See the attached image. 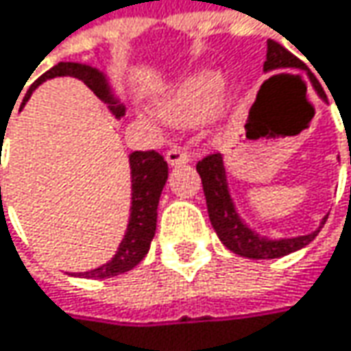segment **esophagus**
I'll return each mask as SVG.
<instances>
[{
    "label": "esophagus",
    "instance_id": "obj_1",
    "mask_svg": "<svg viewBox=\"0 0 351 351\" xmlns=\"http://www.w3.org/2000/svg\"><path fill=\"white\" fill-rule=\"evenodd\" d=\"M189 160H191V156L182 150V148H171L169 152H167V162L171 165V167H180V165H189Z\"/></svg>",
    "mask_w": 351,
    "mask_h": 351
}]
</instances>
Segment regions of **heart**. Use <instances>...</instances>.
I'll return each instance as SVG.
<instances>
[{
  "label": "heart",
  "instance_id": "b5f03b06",
  "mask_svg": "<svg viewBox=\"0 0 351 351\" xmlns=\"http://www.w3.org/2000/svg\"><path fill=\"white\" fill-rule=\"evenodd\" d=\"M223 92V78L203 70L180 82L156 106V116L171 126H193L208 118Z\"/></svg>",
  "mask_w": 351,
  "mask_h": 351
}]
</instances>
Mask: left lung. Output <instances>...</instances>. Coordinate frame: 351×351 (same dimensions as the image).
I'll return each instance as SVG.
<instances>
[{
	"label": "left lung",
	"mask_w": 351,
	"mask_h": 351,
	"mask_svg": "<svg viewBox=\"0 0 351 351\" xmlns=\"http://www.w3.org/2000/svg\"><path fill=\"white\" fill-rule=\"evenodd\" d=\"M265 72H277V70H307L300 58H295L291 51L283 48L281 44L267 40V62L263 64ZM309 80L313 84L317 96L326 102V94L324 88L319 86V82L313 78V74H309ZM351 162V160H350ZM197 173L203 180V191H205V199H207L208 219L210 225L215 229V233L219 235L221 243L237 253L241 257H249V259H279L285 257L293 251H300L305 245H309L311 241L317 237L319 229L324 227L326 219H322L319 227L307 235H298V237H283V239H269V237H261L255 229H251L239 210L235 207V201L231 197L229 191V182H227V171H225V160L223 154H208L203 160H199L197 165Z\"/></svg>",
	"instance_id": "1"
}]
</instances>
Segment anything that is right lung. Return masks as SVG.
<instances>
[{
	"instance_id": "right-lung-1",
	"label": "right lung",
	"mask_w": 351,
	"mask_h": 351,
	"mask_svg": "<svg viewBox=\"0 0 351 351\" xmlns=\"http://www.w3.org/2000/svg\"><path fill=\"white\" fill-rule=\"evenodd\" d=\"M62 76L82 80L104 104H108V110L118 120L124 116L126 106L120 104L108 76L98 68H92L88 64H78V62H60L53 68H49L46 74H42L29 86V90L23 96L21 106H25V102L29 100V96L34 94V90L40 84L51 80V78H62ZM1 136H3V132H1ZM128 162H130V182H132L130 195L132 197H130V217H128L126 233L118 245L116 255L108 263H104L96 269L78 273V277L108 279L114 275L126 273L132 267H136L150 249V241L154 239V233H156V208H158V201H160V193L169 178V165L154 150H146V152L134 150L128 156Z\"/></svg>"
}]
</instances>
